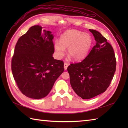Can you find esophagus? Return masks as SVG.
I'll use <instances>...</instances> for the list:
<instances>
[{
  "label": "esophagus",
  "mask_w": 128,
  "mask_h": 128,
  "mask_svg": "<svg viewBox=\"0 0 128 128\" xmlns=\"http://www.w3.org/2000/svg\"><path fill=\"white\" fill-rule=\"evenodd\" d=\"M68 66V64L67 62H64V69H65V70H66Z\"/></svg>",
  "instance_id": "esophagus-1"
}]
</instances>
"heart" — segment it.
<instances>
[{"label":"heart","instance_id":"1","mask_svg":"<svg viewBox=\"0 0 128 128\" xmlns=\"http://www.w3.org/2000/svg\"><path fill=\"white\" fill-rule=\"evenodd\" d=\"M93 39L90 34L82 31L70 30L62 35L60 42L54 43L57 58L62 59L68 48V54L75 61H80L88 56L92 47Z\"/></svg>","mask_w":128,"mask_h":128}]
</instances>
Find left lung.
Segmentation results:
<instances>
[{
    "label": "left lung",
    "instance_id": "obj_1",
    "mask_svg": "<svg viewBox=\"0 0 128 128\" xmlns=\"http://www.w3.org/2000/svg\"><path fill=\"white\" fill-rule=\"evenodd\" d=\"M96 44L81 62L71 64L67 70L73 90L82 99H90L106 91L116 69L113 48L98 31L89 30Z\"/></svg>",
    "mask_w": 128,
    "mask_h": 128
}]
</instances>
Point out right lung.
Here are the masks:
<instances>
[{
	"label": "right lung",
	"instance_id": "1",
	"mask_svg": "<svg viewBox=\"0 0 128 128\" xmlns=\"http://www.w3.org/2000/svg\"><path fill=\"white\" fill-rule=\"evenodd\" d=\"M39 25L19 38L12 59L13 77L25 96L40 99L50 93L63 72L64 62L54 59L53 36Z\"/></svg>",
	"mask_w": 128,
	"mask_h": 128
}]
</instances>
